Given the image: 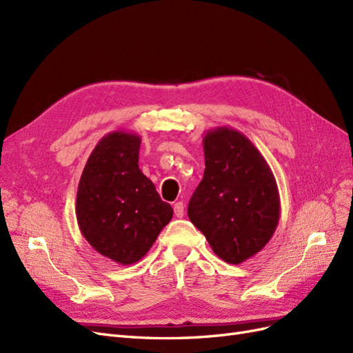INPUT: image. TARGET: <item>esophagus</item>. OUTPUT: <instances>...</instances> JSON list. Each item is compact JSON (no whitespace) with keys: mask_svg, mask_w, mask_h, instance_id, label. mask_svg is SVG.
Masks as SVG:
<instances>
[{"mask_svg":"<svg viewBox=\"0 0 353 353\" xmlns=\"http://www.w3.org/2000/svg\"><path fill=\"white\" fill-rule=\"evenodd\" d=\"M174 212L176 218H183L184 216V203L183 201H176L174 205Z\"/></svg>","mask_w":353,"mask_h":353,"instance_id":"1","label":"esophagus"}]
</instances>
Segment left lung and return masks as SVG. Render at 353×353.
<instances>
[{"instance_id":"obj_1","label":"left lung","mask_w":353,"mask_h":353,"mask_svg":"<svg viewBox=\"0 0 353 353\" xmlns=\"http://www.w3.org/2000/svg\"><path fill=\"white\" fill-rule=\"evenodd\" d=\"M205 174L188 218L216 256L239 265L261 252L280 221V194L265 157L248 137L218 126L203 137Z\"/></svg>"}]
</instances>
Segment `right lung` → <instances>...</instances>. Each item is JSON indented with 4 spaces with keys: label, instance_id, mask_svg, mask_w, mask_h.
<instances>
[{
    "label": "right lung",
    "instance_id": "add662e5",
    "mask_svg": "<svg viewBox=\"0 0 353 353\" xmlns=\"http://www.w3.org/2000/svg\"><path fill=\"white\" fill-rule=\"evenodd\" d=\"M141 138L114 131L94 147L77 196V219L94 250L132 265L150 250L174 210L138 166Z\"/></svg>",
    "mask_w": 353,
    "mask_h": 353
}]
</instances>
